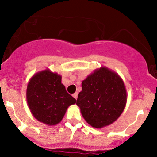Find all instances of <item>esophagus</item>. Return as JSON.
<instances>
[{"instance_id":"esophagus-1","label":"esophagus","mask_w":157,"mask_h":157,"mask_svg":"<svg viewBox=\"0 0 157 157\" xmlns=\"http://www.w3.org/2000/svg\"><path fill=\"white\" fill-rule=\"evenodd\" d=\"M73 98H75V99H77V98H78V92H75V94H73Z\"/></svg>"}]
</instances>
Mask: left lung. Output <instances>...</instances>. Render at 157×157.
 Masks as SVG:
<instances>
[{"mask_svg": "<svg viewBox=\"0 0 157 157\" xmlns=\"http://www.w3.org/2000/svg\"><path fill=\"white\" fill-rule=\"evenodd\" d=\"M76 105L87 123L102 128L114 123L125 109L127 91L116 72L101 67L82 82Z\"/></svg>", "mask_w": 157, "mask_h": 157, "instance_id": "8db88e82", "label": "left lung"}]
</instances>
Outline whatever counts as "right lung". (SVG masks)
Here are the masks:
<instances>
[{
  "label": "right lung",
  "instance_id": "right-lung-1",
  "mask_svg": "<svg viewBox=\"0 0 157 157\" xmlns=\"http://www.w3.org/2000/svg\"><path fill=\"white\" fill-rule=\"evenodd\" d=\"M27 101L34 118L49 126L58 124L67 108L76 103L61 83V76L48 69L37 72L30 78Z\"/></svg>",
  "mask_w": 157,
  "mask_h": 157
}]
</instances>
